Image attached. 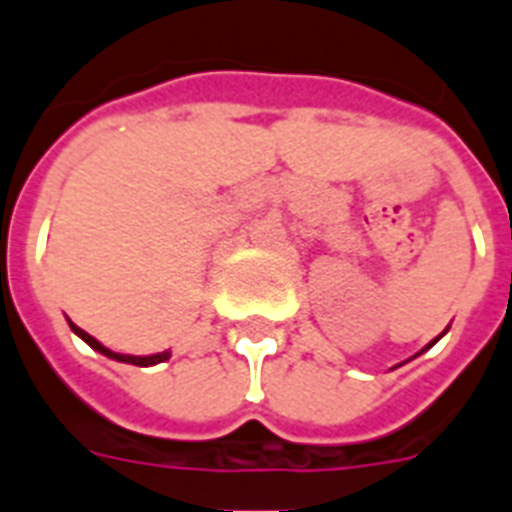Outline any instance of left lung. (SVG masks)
<instances>
[{"label": "left lung", "mask_w": 512, "mask_h": 512, "mask_svg": "<svg viewBox=\"0 0 512 512\" xmlns=\"http://www.w3.org/2000/svg\"><path fill=\"white\" fill-rule=\"evenodd\" d=\"M434 343H437V340H432V343H429V345H434ZM429 345H426V348H429ZM426 348H424V351H426Z\"/></svg>", "instance_id": "1"}]
</instances>
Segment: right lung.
Returning a JSON list of instances; mask_svg holds the SVG:
<instances>
[{
	"mask_svg": "<svg viewBox=\"0 0 512 512\" xmlns=\"http://www.w3.org/2000/svg\"><path fill=\"white\" fill-rule=\"evenodd\" d=\"M69 326H72V332L78 334L80 340H86V343L91 345L94 351L105 353V356H110V359H115V361H124V364H137V367H151V364H159V361H167L169 359V351L153 353V356H129V353H113V351H110V348H105V345L99 343V340H94L91 334L83 332L80 326H75V324H69Z\"/></svg>",
	"mask_w": 512,
	"mask_h": 512,
	"instance_id": "1",
	"label": "right lung"
}]
</instances>
